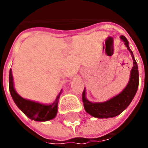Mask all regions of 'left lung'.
I'll return each mask as SVG.
<instances>
[{"mask_svg": "<svg viewBox=\"0 0 148 148\" xmlns=\"http://www.w3.org/2000/svg\"><path fill=\"white\" fill-rule=\"evenodd\" d=\"M121 39L124 42V45L127 50L130 51L133 59V67L131 69L130 80L126 88L120 93L104 102L101 103H93L86 98L85 88L82 94V101L86 112L95 117L97 118H109L116 117L122 113L131 103L138 90L139 84V74H138V64L136 62L133 52L129 47L128 40L124 36H121Z\"/></svg>", "mask_w": 148, "mask_h": 148, "instance_id": "obj_1", "label": "left lung"}]
</instances>
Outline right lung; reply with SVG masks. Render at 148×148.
Returning a JSON list of instances; mask_svg holds the SVG:
<instances>
[{"label":"right lung","instance_id":"add662e5","mask_svg":"<svg viewBox=\"0 0 148 148\" xmlns=\"http://www.w3.org/2000/svg\"><path fill=\"white\" fill-rule=\"evenodd\" d=\"M9 90L16 105L30 119L36 121H47L56 117L58 113V100L60 98L61 91L58 95L54 102L51 104H43L38 102L23 98L16 92L14 88L11 69L10 70V73H9Z\"/></svg>","mask_w":148,"mask_h":148}]
</instances>
